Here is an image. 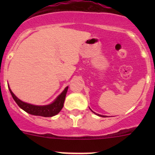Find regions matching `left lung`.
<instances>
[{
    "instance_id": "8db88e82",
    "label": "left lung",
    "mask_w": 155,
    "mask_h": 155,
    "mask_svg": "<svg viewBox=\"0 0 155 155\" xmlns=\"http://www.w3.org/2000/svg\"><path fill=\"white\" fill-rule=\"evenodd\" d=\"M92 111V110H91ZM92 112H93V111H92ZM94 113H95V112H94ZM95 114H96V113H95ZM97 115H99V116H101V117H104V116H103V115H99V114H97Z\"/></svg>"
}]
</instances>
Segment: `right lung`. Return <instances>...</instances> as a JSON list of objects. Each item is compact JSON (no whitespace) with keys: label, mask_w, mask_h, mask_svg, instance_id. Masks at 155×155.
<instances>
[{"label":"right lung","mask_w":155,"mask_h":155,"mask_svg":"<svg viewBox=\"0 0 155 155\" xmlns=\"http://www.w3.org/2000/svg\"><path fill=\"white\" fill-rule=\"evenodd\" d=\"M68 86L65 87L64 90L62 91V93L60 95L58 96V97L54 100V101L51 104H48L46 106H35L32 105V104H27L21 100L18 99L11 91V89L9 87V90L12 95V98L14 101H15L18 106L23 110L25 111L28 113L31 114V115H39V116L43 117H52L54 115H57L59 113L62 108L64 107V103L65 97H66V94L68 92Z\"/></svg>","instance_id":"right-lung-1"}]
</instances>
